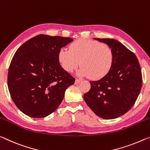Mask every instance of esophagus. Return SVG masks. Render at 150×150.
<instances>
[{
  "label": "esophagus",
  "instance_id": "esophagus-1",
  "mask_svg": "<svg viewBox=\"0 0 150 150\" xmlns=\"http://www.w3.org/2000/svg\"><path fill=\"white\" fill-rule=\"evenodd\" d=\"M81 81H82V80L78 79V78H76V81H75V84H79Z\"/></svg>",
  "mask_w": 150,
  "mask_h": 150
}]
</instances>
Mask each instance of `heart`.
Instances as JSON below:
<instances>
[{
    "mask_svg": "<svg viewBox=\"0 0 150 150\" xmlns=\"http://www.w3.org/2000/svg\"><path fill=\"white\" fill-rule=\"evenodd\" d=\"M70 50L62 48L58 52V60L66 72H72L82 66L79 74L90 76L93 79H100L110 72L114 63L112 48L99 42L78 39L70 45Z\"/></svg>",
    "mask_w": 150,
    "mask_h": 150,
    "instance_id": "heart-1",
    "label": "heart"
}]
</instances>
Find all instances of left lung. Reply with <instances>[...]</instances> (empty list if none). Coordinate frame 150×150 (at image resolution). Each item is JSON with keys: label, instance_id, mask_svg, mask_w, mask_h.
<instances>
[{"label": "left lung", "instance_id": "obj_1", "mask_svg": "<svg viewBox=\"0 0 150 150\" xmlns=\"http://www.w3.org/2000/svg\"><path fill=\"white\" fill-rule=\"evenodd\" d=\"M112 48L114 60L110 72L101 79L90 81L84 95L88 107L104 119L116 118L134 105L142 86V70L136 56L114 39L95 38Z\"/></svg>", "mask_w": 150, "mask_h": 150}]
</instances>
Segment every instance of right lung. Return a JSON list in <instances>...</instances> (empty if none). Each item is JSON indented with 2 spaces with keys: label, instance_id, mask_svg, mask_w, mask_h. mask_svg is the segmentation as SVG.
I'll list each match as a JSON object with an SVG mask.
<instances>
[{
  "label": "right lung",
  "instance_id": "1",
  "mask_svg": "<svg viewBox=\"0 0 150 150\" xmlns=\"http://www.w3.org/2000/svg\"><path fill=\"white\" fill-rule=\"evenodd\" d=\"M73 40L39 34L24 42L14 54L8 72L13 101L24 114L44 117L60 105L75 78L60 66L58 52Z\"/></svg>",
  "mask_w": 150,
  "mask_h": 150
}]
</instances>
